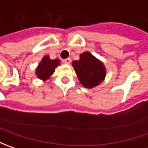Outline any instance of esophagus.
Returning <instances> with one entry per match:
<instances>
[{"instance_id":"34e87169","label":"esophagus","mask_w":148,"mask_h":148,"mask_svg":"<svg viewBox=\"0 0 148 148\" xmlns=\"http://www.w3.org/2000/svg\"><path fill=\"white\" fill-rule=\"evenodd\" d=\"M71 59L70 58H66V59L62 60V62L63 63H65V64H69L70 62H71Z\"/></svg>"}]
</instances>
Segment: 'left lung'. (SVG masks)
Instances as JSON below:
<instances>
[{
  "label": "left lung",
  "instance_id": "8db88e82",
  "mask_svg": "<svg viewBox=\"0 0 148 148\" xmlns=\"http://www.w3.org/2000/svg\"><path fill=\"white\" fill-rule=\"evenodd\" d=\"M72 66L83 86L92 88L103 82L105 77V66L89 52L80 55V59L73 61Z\"/></svg>",
  "mask_w": 148,
  "mask_h": 148
}]
</instances>
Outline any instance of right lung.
Returning <instances> with one entry per match:
<instances>
[{"mask_svg": "<svg viewBox=\"0 0 148 148\" xmlns=\"http://www.w3.org/2000/svg\"><path fill=\"white\" fill-rule=\"evenodd\" d=\"M59 65V60H51L49 56L43 57V60L38 66L36 74L38 77L41 80H47L55 71V68Z\"/></svg>", "mask_w": 148, "mask_h": 148, "instance_id": "right-lung-1", "label": "right lung"}]
</instances>
